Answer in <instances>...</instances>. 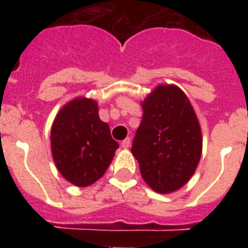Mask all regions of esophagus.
<instances>
[{"label": "esophagus", "instance_id": "34e87169", "mask_svg": "<svg viewBox=\"0 0 248 248\" xmlns=\"http://www.w3.org/2000/svg\"><path fill=\"white\" fill-rule=\"evenodd\" d=\"M130 145H131V139H130V138H126V139L121 143V147L124 148V149H128Z\"/></svg>", "mask_w": 248, "mask_h": 248}]
</instances>
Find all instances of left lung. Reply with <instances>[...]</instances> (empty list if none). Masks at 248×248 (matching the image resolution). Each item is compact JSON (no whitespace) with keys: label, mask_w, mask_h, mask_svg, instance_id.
I'll return each mask as SVG.
<instances>
[{"label":"left lung","mask_w":248,"mask_h":248,"mask_svg":"<svg viewBox=\"0 0 248 248\" xmlns=\"http://www.w3.org/2000/svg\"><path fill=\"white\" fill-rule=\"evenodd\" d=\"M131 153L144 181L161 194L176 192L194 175L202 131L194 108L176 85H158L143 101Z\"/></svg>","instance_id":"left-lung-1"}]
</instances>
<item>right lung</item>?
<instances>
[{
	"instance_id": "add662e5",
	"label": "right lung",
	"mask_w": 248,
	"mask_h": 248,
	"mask_svg": "<svg viewBox=\"0 0 248 248\" xmlns=\"http://www.w3.org/2000/svg\"><path fill=\"white\" fill-rule=\"evenodd\" d=\"M50 141L58 171L81 188L104 175L120 147L100 120L96 100L85 96L75 97L58 112Z\"/></svg>"
}]
</instances>
